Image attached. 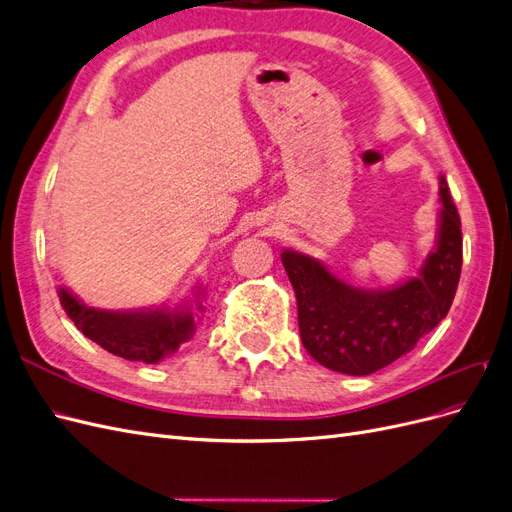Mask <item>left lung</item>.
Returning a JSON list of instances; mask_svg holds the SVG:
<instances>
[{"label":"left lung","instance_id":"obj_1","mask_svg":"<svg viewBox=\"0 0 512 512\" xmlns=\"http://www.w3.org/2000/svg\"><path fill=\"white\" fill-rule=\"evenodd\" d=\"M438 245L410 282L389 290L354 288L320 260L282 254L297 294L299 333L305 350L327 369L369 376L408 354L438 327L455 299L461 275V220L446 179L440 177Z\"/></svg>","mask_w":512,"mask_h":512}]
</instances>
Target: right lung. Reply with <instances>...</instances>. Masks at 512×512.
I'll return each mask as SVG.
<instances>
[{"mask_svg": "<svg viewBox=\"0 0 512 512\" xmlns=\"http://www.w3.org/2000/svg\"><path fill=\"white\" fill-rule=\"evenodd\" d=\"M59 303L85 337L128 361L158 363L188 342L196 329L190 309L104 312L87 307L66 288H59Z\"/></svg>", "mask_w": 512, "mask_h": 512, "instance_id": "1", "label": "right lung"}]
</instances>
